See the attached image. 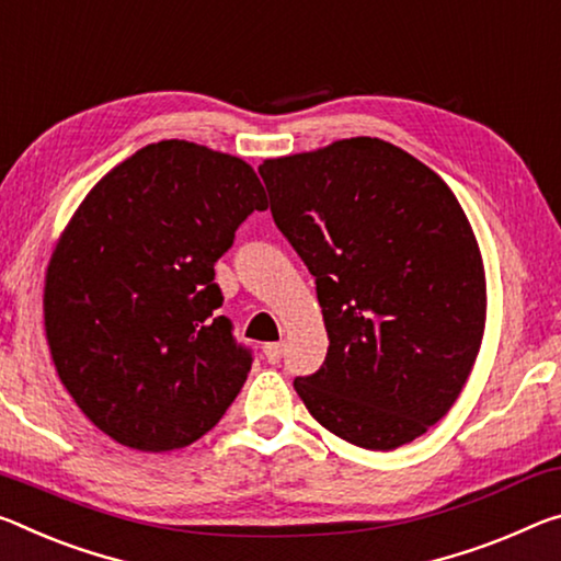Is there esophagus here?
Returning <instances> with one entry per match:
<instances>
[{
    "label": "esophagus",
    "instance_id": "34e87169",
    "mask_svg": "<svg viewBox=\"0 0 561 561\" xmlns=\"http://www.w3.org/2000/svg\"><path fill=\"white\" fill-rule=\"evenodd\" d=\"M284 354V344L282 342H272V344H264V357L270 364H277Z\"/></svg>",
    "mask_w": 561,
    "mask_h": 561
}]
</instances>
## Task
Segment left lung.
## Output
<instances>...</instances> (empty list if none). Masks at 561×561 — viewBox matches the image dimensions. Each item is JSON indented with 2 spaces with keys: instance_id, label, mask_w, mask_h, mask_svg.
<instances>
[{
  "instance_id": "8db88e82",
  "label": "left lung",
  "mask_w": 561,
  "mask_h": 561,
  "mask_svg": "<svg viewBox=\"0 0 561 561\" xmlns=\"http://www.w3.org/2000/svg\"><path fill=\"white\" fill-rule=\"evenodd\" d=\"M272 217L317 282L329 350L295 389L344 442L389 451L437 424L482 346L484 264L439 174L377 137L264 159Z\"/></svg>"
}]
</instances>
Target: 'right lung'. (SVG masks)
<instances>
[{"label": "right lung", "instance_id": "add662e5", "mask_svg": "<svg viewBox=\"0 0 561 561\" xmlns=\"http://www.w3.org/2000/svg\"><path fill=\"white\" fill-rule=\"evenodd\" d=\"M266 204L247 162L184 139L141 147L79 204L47 266L44 329L61 385L106 437L180 449L234 402L252 352L215 314V262Z\"/></svg>", "mask_w": 561, "mask_h": 561}]
</instances>
